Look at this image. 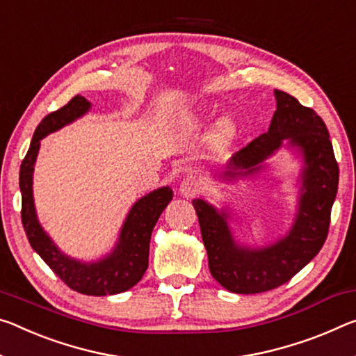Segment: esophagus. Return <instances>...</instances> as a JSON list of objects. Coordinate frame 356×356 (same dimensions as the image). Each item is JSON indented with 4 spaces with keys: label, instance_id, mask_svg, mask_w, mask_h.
Wrapping results in <instances>:
<instances>
[{
    "label": "esophagus",
    "instance_id": "1",
    "mask_svg": "<svg viewBox=\"0 0 356 356\" xmlns=\"http://www.w3.org/2000/svg\"><path fill=\"white\" fill-rule=\"evenodd\" d=\"M202 190V180L195 176V174H188L185 176L182 184H180V195H184L185 198H195L196 195H200V191Z\"/></svg>",
    "mask_w": 356,
    "mask_h": 356
}]
</instances>
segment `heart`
<instances>
[{"label":"heart","instance_id":"b5f03b06","mask_svg":"<svg viewBox=\"0 0 356 356\" xmlns=\"http://www.w3.org/2000/svg\"><path fill=\"white\" fill-rule=\"evenodd\" d=\"M228 134H229V125H223L222 129H220V136L225 139L228 136Z\"/></svg>","mask_w":356,"mask_h":356}]
</instances>
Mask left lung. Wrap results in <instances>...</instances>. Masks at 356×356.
<instances>
[{
  "label": "left lung",
  "mask_w": 356,
  "mask_h": 356,
  "mask_svg": "<svg viewBox=\"0 0 356 356\" xmlns=\"http://www.w3.org/2000/svg\"><path fill=\"white\" fill-rule=\"evenodd\" d=\"M274 95L277 111L268 133L236 152L225 176L257 172L259 163L273 155L282 140L289 139L306 163L300 211L290 233L264 249L239 247L229 233L227 213L217 212L202 200L193 201L212 277L223 289L239 295L277 289L317 255L328 236L331 207L339 184V166L321 117L282 90H274Z\"/></svg>",
  "instance_id": "obj_1"
}]
</instances>
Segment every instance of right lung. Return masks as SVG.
<instances>
[{"instance_id": "right-lung-1", "label": "right lung", "mask_w": 356, "mask_h": 356, "mask_svg": "<svg viewBox=\"0 0 356 356\" xmlns=\"http://www.w3.org/2000/svg\"><path fill=\"white\" fill-rule=\"evenodd\" d=\"M88 109V101L81 95H76L70 103L50 112L38 125L30 149L20 165L22 223L33 249L71 290L88 296H106L127 291L143 279L149 266L152 231L158 217L172 200V190L163 187L140 198L131 207L123 223L115 250L101 261L81 263L67 258L56 249L36 218L33 202V169L41 139L76 120Z\"/></svg>"}]
</instances>
